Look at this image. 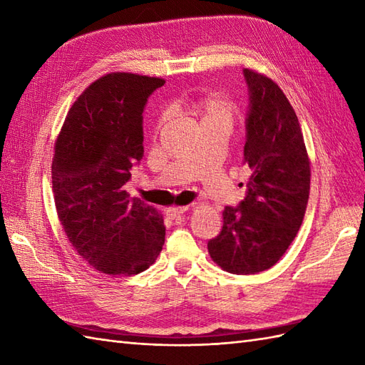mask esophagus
<instances>
[{
	"label": "esophagus",
	"mask_w": 365,
	"mask_h": 365,
	"mask_svg": "<svg viewBox=\"0 0 365 365\" xmlns=\"http://www.w3.org/2000/svg\"><path fill=\"white\" fill-rule=\"evenodd\" d=\"M188 210V207H169L166 208V216H169L170 220H177V218H182L183 213Z\"/></svg>",
	"instance_id": "esophagus-1"
}]
</instances>
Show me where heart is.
<instances>
[{
	"label": "heart",
	"instance_id": "b5f03b06",
	"mask_svg": "<svg viewBox=\"0 0 365 365\" xmlns=\"http://www.w3.org/2000/svg\"><path fill=\"white\" fill-rule=\"evenodd\" d=\"M182 108L199 120L200 127L218 125L230 130L237 118V108L234 103L220 94H199L188 97L182 102ZM163 120L165 118L160 119V122Z\"/></svg>",
	"mask_w": 365,
	"mask_h": 365
}]
</instances>
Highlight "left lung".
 <instances>
[{
    "label": "left lung",
    "instance_id": "obj_1",
    "mask_svg": "<svg viewBox=\"0 0 365 365\" xmlns=\"http://www.w3.org/2000/svg\"><path fill=\"white\" fill-rule=\"evenodd\" d=\"M250 94L243 165L246 196L222 212V229L207 247L234 274L271 268L289 250L304 218L311 163L299 122L284 92L268 76L243 71Z\"/></svg>",
    "mask_w": 365,
    "mask_h": 365
}]
</instances>
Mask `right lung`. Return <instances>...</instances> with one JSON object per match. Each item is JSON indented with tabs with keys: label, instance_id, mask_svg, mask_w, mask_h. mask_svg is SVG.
<instances>
[{
	"label": "right lung",
	"instance_id": "add662e5",
	"mask_svg": "<svg viewBox=\"0 0 365 365\" xmlns=\"http://www.w3.org/2000/svg\"><path fill=\"white\" fill-rule=\"evenodd\" d=\"M163 84L135 73L102 76L76 98L54 145L58 218L75 251L100 273H141L165 245L158 212L125 191L144 155L147 98Z\"/></svg>",
	"mask_w": 365,
	"mask_h": 365
}]
</instances>
